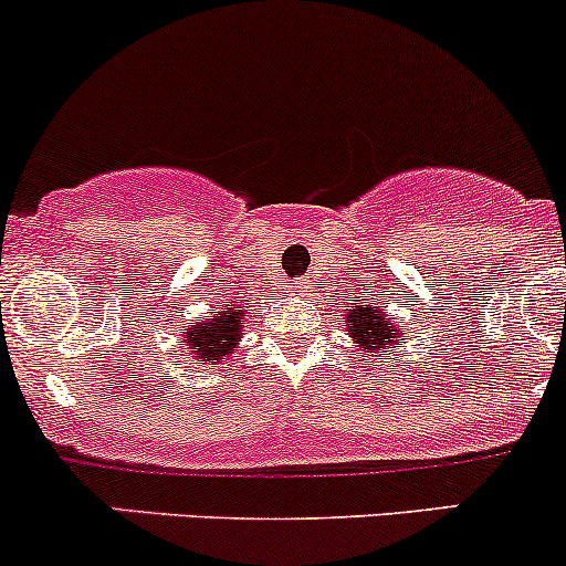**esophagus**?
Instances as JSON below:
<instances>
[{
	"label": "esophagus",
	"instance_id": "34e87169",
	"mask_svg": "<svg viewBox=\"0 0 566 566\" xmlns=\"http://www.w3.org/2000/svg\"><path fill=\"white\" fill-rule=\"evenodd\" d=\"M293 293H295V295L306 293V282H293Z\"/></svg>",
	"mask_w": 566,
	"mask_h": 566
}]
</instances>
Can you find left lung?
Instances as JSON below:
<instances>
[{
  "instance_id": "obj_1",
  "label": "left lung",
  "mask_w": 566,
  "mask_h": 566,
  "mask_svg": "<svg viewBox=\"0 0 566 566\" xmlns=\"http://www.w3.org/2000/svg\"><path fill=\"white\" fill-rule=\"evenodd\" d=\"M338 312L344 331L359 346V354L370 352L374 357H381L384 349L392 352L395 346L406 344V327L397 325L395 316L387 314V306H378L376 297L374 303H349Z\"/></svg>"
}]
</instances>
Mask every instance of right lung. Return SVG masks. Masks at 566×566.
<instances>
[{
    "label": "right lung",
    "mask_w": 566,
    "mask_h": 566,
    "mask_svg": "<svg viewBox=\"0 0 566 566\" xmlns=\"http://www.w3.org/2000/svg\"><path fill=\"white\" fill-rule=\"evenodd\" d=\"M250 308L244 303H222L212 306L207 316H196V322H188L185 333V346L201 365H220L226 363L228 354L235 352V344L244 335V322Z\"/></svg>",
    "instance_id": "1"
}]
</instances>
